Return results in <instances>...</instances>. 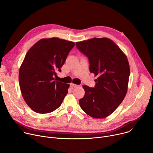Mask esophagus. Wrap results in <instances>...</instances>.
I'll return each mask as SVG.
<instances>
[{
  "label": "esophagus",
  "instance_id": "1",
  "mask_svg": "<svg viewBox=\"0 0 153 153\" xmlns=\"http://www.w3.org/2000/svg\"><path fill=\"white\" fill-rule=\"evenodd\" d=\"M71 86L74 87H78L79 85H76V84H73V83H72V84H71Z\"/></svg>",
  "mask_w": 153,
  "mask_h": 153
}]
</instances>
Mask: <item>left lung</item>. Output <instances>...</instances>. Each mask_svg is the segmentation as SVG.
Returning <instances> with one entry per match:
<instances>
[{
	"mask_svg": "<svg viewBox=\"0 0 153 153\" xmlns=\"http://www.w3.org/2000/svg\"><path fill=\"white\" fill-rule=\"evenodd\" d=\"M76 44L88 57L90 72L98 76L94 88L83 85L85 95L79 100L80 106L94 118L106 117L123 102L127 94L130 76L127 58L108 38H93Z\"/></svg>",
	"mask_w": 153,
	"mask_h": 153,
	"instance_id": "left-lung-1",
	"label": "left lung"
}]
</instances>
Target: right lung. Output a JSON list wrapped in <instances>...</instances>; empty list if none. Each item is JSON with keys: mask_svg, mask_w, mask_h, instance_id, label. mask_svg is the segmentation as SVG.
I'll use <instances>...</instances> for the list:
<instances>
[{"mask_svg": "<svg viewBox=\"0 0 153 153\" xmlns=\"http://www.w3.org/2000/svg\"><path fill=\"white\" fill-rule=\"evenodd\" d=\"M74 45L57 37L42 39L28 50L19 68V84L25 102L36 113H49L62 105L69 84L54 76Z\"/></svg>", "mask_w": 153, "mask_h": 153, "instance_id": "obj_1", "label": "right lung"}]
</instances>
